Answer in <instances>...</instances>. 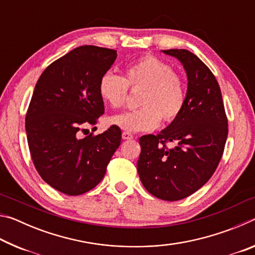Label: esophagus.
<instances>
[{
	"label": "esophagus",
	"mask_w": 255,
	"mask_h": 255,
	"mask_svg": "<svg viewBox=\"0 0 255 255\" xmlns=\"http://www.w3.org/2000/svg\"><path fill=\"white\" fill-rule=\"evenodd\" d=\"M123 139H125V140L132 139V135H131L130 132H128V131H124L123 132Z\"/></svg>",
	"instance_id": "34e87169"
}]
</instances>
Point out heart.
I'll return each instance as SVG.
<instances>
[{"label": "heart", "instance_id": "obj_1", "mask_svg": "<svg viewBox=\"0 0 255 255\" xmlns=\"http://www.w3.org/2000/svg\"><path fill=\"white\" fill-rule=\"evenodd\" d=\"M129 88L143 89L139 109L116 115L111 123L127 131H150L164 122H173L182 112L187 90L182 77L170 64L155 56H144L129 64L125 76L108 71L99 81L102 100L114 109L126 103Z\"/></svg>", "mask_w": 255, "mask_h": 255}]
</instances>
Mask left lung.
<instances>
[{
    "label": "left lung",
    "instance_id": "8db88e82",
    "mask_svg": "<svg viewBox=\"0 0 255 255\" xmlns=\"http://www.w3.org/2000/svg\"><path fill=\"white\" fill-rule=\"evenodd\" d=\"M163 53L182 63L188 76L187 99L169 127L139 138L137 171L150 195L176 201L199 190L214 174L225 148L228 122L221 88L204 62L185 49ZM169 142L175 147L167 148Z\"/></svg>",
    "mask_w": 255,
    "mask_h": 255
}]
</instances>
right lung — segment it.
<instances>
[{
	"mask_svg": "<svg viewBox=\"0 0 255 255\" xmlns=\"http://www.w3.org/2000/svg\"><path fill=\"white\" fill-rule=\"evenodd\" d=\"M116 58L115 49L80 46L51 63L34 88L25 115L30 154L42 180L65 195L98 185L122 141L116 125L81 137L105 112L99 81Z\"/></svg>",
	"mask_w": 255,
	"mask_h": 255,
	"instance_id": "obj_1",
	"label": "right lung"
}]
</instances>
